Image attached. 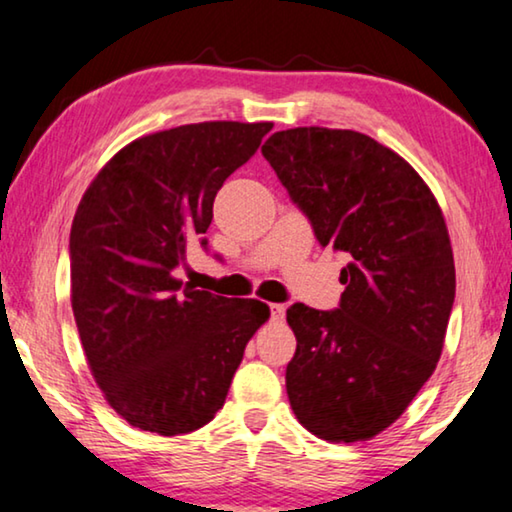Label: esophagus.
I'll use <instances>...</instances> for the list:
<instances>
[{
	"mask_svg": "<svg viewBox=\"0 0 512 512\" xmlns=\"http://www.w3.org/2000/svg\"><path fill=\"white\" fill-rule=\"evenodd\" d=\"M284 311H286L284 305H270V314H272L274 321H279V318H284Z\"/></svg>",
	"mask_w": 512,
	"mask_h": 512,
	"instance_id": "esophagus-1",
	"label": "esophagus"
}]
</instances>
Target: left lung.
I'll list each match as a JSON object with an SVG mask.
<instances>
[{
  "label": "left lung",
  "instance_id": "1",
  "mask_svg": "<svg viewBox=\"0 0 512 512\" xmlns=\"http://www.w3.org/2000/svg\"><path fill=\"white\" fill-rule=\"evenodd\" d=\"M261 152L318 244L348 258L337 309L286 311L298 339L288 402L318 439L367 441L402 416L441 358L455 302L441 207L416 170L365 133L286 129Z\"/></svg>",
  "mask_w": 512,
  "mask_h": 512
}]
</instances>
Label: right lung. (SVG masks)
<instances>
[{
  "label": "right lung",
  "instance_id": "obj_1",
  "mask_svg": "<svg viewBox=\"0 0 512 512\" xmlns=\"http://www.w3.org/2000/svg\"><path fill=\"white\" fill-rule=\"evenodd\" d=\"M272 122H201L122 147L71 226V307L87 365L129 425L161 436L207 425L226 402L244 346L270 318L258 300L196 291L173 277L212 224L226 177Z\"/></svg>",
  "mask_w": 512,
  "mask_h": 512
}]
</instances>
